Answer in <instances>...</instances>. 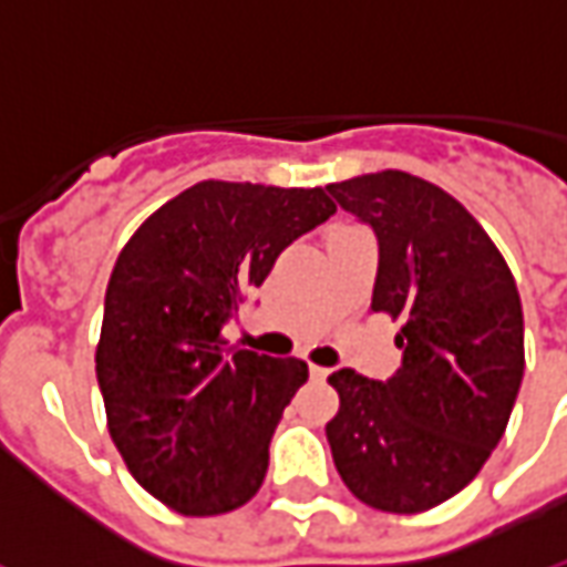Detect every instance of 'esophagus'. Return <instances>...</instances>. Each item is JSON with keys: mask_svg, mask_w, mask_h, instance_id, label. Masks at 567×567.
I'll return each instance as SVG.
<instances>
[{"mask_svg": "<svg viewBox=\"0 0 567 567\" xmlns=\"http://www.w3.org/2000/svg\"><path fill=\"white\" fill-rule=\"evenodd\" d=\"M310 374H312V380H324V378H328V374H331V368L310 365Z\"/></svg>", "mask_w": 567, "mask_h": 567, "instance_id": "34e87169", "label": "esophagus"}]
</instances>
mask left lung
I'll list each match as a JSON object with an SVG mask.
<instances>
[{"label": "left lung", "instance_id": "8db88e82", "mask_svg": "<svg viewBox=\"0 0 567 567\" xmlns=\"http://www.w3.org/2000/svg\"><path fill=\"white\" fill-rule=\"evenodd\" d=\"M328 193L378 233L371 312L402 322V368L334 371L324 435L362 504L423 513L478 476L509 423L525 371L516 279L476 217L423 177L386 168Z\"/></svg>", "mask_w": 567, "mask_h": 567}]
</instances>
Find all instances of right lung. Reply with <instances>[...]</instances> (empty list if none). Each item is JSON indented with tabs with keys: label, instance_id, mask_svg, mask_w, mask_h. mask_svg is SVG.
Here are the masks:
<instances>
[{
	"label": "right lung",
	"instance_id": "add662e5",
	"mask_svg": "<svg viewBox=\"0 0 567 567\" xmlns=\"http://www.w3.org/2000/svg\"><path fill=\"white\" fill-rule=\"evenodd\" d=\"M334 212L322 187L202 181L118 251L94 352L106 430L137 485L174 513H233L264 485L272 430L310 371L227 347L224 322Z\"/></svg>",
	"mask_w": 567,
	"mask_h": 567
}]
</instances>
